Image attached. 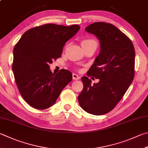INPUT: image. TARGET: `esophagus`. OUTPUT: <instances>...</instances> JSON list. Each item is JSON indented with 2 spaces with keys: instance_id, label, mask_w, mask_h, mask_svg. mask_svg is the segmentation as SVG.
Here are the masks:
<instances>
[{
  "instance_id": "1",
  "label": "esophagus",
  "mask_w": 148,
  "mask_h": 148,
  "mask_svg": "<svg viewBox=\"0 0 148 148\" xmlns=\"http://www.w3.org/2000/svg\"><path fill=\"white\" fill-rule=\"evenodd\" d=\"M72 78L74 80H77L80 79V76L76 74H72Z\"/></svg>"
}]
</instances>
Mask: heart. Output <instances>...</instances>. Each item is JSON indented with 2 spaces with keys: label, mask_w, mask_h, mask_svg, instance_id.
<instances>
[{
  "label": "heart",
  "mask_w": 148,
  "mask_h": 148,
  "mask_svg": "<svg viewBox=\"0 0 148 148\" xmlns=\"http://www.w3.org/2000/svg\"><path fill=\"white\" fill-rule=\"evenodd\" d=\"M90 45H95L97 46V42H96L95 40L92 39H86L83 40L82 41V47H85Z\"/></svg>",
  "instance_id": "b5f03b06"
}]
</instances>
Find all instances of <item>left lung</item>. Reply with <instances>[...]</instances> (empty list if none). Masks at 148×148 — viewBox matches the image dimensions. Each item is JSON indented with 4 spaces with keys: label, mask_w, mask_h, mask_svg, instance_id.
Returning <instances> with one entry per match:
<instances>
[{
    "label": "left lung",
    "mask_w": 148,
    "mask_h": 148,
    "mask_svg": "<svg viewBox=\"0 0 148 148\" xmlns=\"http://www.w3.org/2000/svg\"><path fill=\"white\" fill-rule=\"evenodd\" d=\"M85 29L100 43V53L87 74L99 82L92 85L88 77H82L83 89L77 98L84 111L101 115L114 108L133 82L135 48L129 37L111 24L94 23Z\"/></svg>",
    "instance_id": "left-lung-1"
}]
</instances>
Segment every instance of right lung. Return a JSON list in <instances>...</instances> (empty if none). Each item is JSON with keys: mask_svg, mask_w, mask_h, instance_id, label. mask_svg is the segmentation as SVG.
<instances>
[{"mask_svg": "<svg viewBox=\"0 0 148 148\" xmlns=\"http://www.w3.org/2000/svg\"><path fill=\"white\" fill-rule=\"evenodd\" d=\"M80 26L47 24L28 29L13 48L12 70L22 97L31 107L45 109L53 106L72 79L68 70L52 73L49 65L60 58L66 42Z\"/></svg>", "mask_w": 148, "mask_h": 148, "instance_id": "1", "label": "right lung"}]
</instances>
